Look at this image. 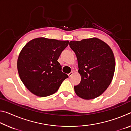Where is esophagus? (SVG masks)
<instances>
[{"mask_svg":"<svg viewBox=\"0 0 131 131\" xmlns=\"http://www.w3.org/2000/svg\"><path fill=\"white\" fill-rule=\"evenodd\" d=\"M73 72H71L70 73H69V74H68V76H69V77H70L71 76H72V75H73Z\"/></svg>","mask_w":131,"mask_h":131,"instance_id":"34e87169","label":"esophagus"}]
</instances>
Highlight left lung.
<instances>
[{
  "mask_svg": "<svg viewBox=\"0 0 131 131\" xmlns=\"http://www.w3.org/2000/svg\"><path fill=\"white\" fill-rule=\"evenodd\" d=\"M76 54L81 81L74 86L77 96L84 99L98 97L112 81L115 70L113 52L107 44L97 38L71 41Z\"/></svg>",
  "mask_w": 131,
  "mask_h": 131,
  "instance_id": "left-lung-1",
  "label": "left lung"
}]
</instances>
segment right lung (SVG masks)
Masks as SVG:
<instances>
[{
  "instance_id": "right-lung-1",
  "label": "right lung",
  "mask_w": 131,
  "mask_h": 131,
  "mask_svg": "<svg viewBox=\"0 0 131 131\" xmlns=\"http://www.w3.org/2000/svg\"><path fill=\"white\" fill-rule=\"evenodd\" d=\"M68 44V40L40 37L24 46L18 58V72L32 94L40 97L49 96L56 92L62 81L68 78L58 62Z\"/></svg>"
}]
</instances>
